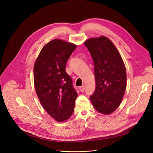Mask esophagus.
I'll return each mask as SVG.
<instances>
[{"mask_svg": "<svg viewBox=\"0 0 153 153\" xmlns=\"http://www.w3.org/2000/svg\"><path fill=\"white\" fill-rule=\"evenodd\" d=\"M85 89V86L84 85H82V86L79 87V90H80L81 91H82V92H84Z\"/></svg>", "mask_w": 153, "mask_h": 153, "instance_id": "esophagus-1", "label": "esophagus"}]
</instances>
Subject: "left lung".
<instances>
[{
  "mask_svg": "<svg viewBox=\"0 0 153 153\" xmlns=\"http://www.w3.org/2000/svg\"><path fill=\"white\" fill-rule=\"evenodd\" d=\"M93 59L96 89L90 100L96 111L110 114L120 105L126 89L127 74L120 53L105 36L86 41Z\"/></svg>",
  "mask_w": 153,
  "mask_h": 153,
  "instance_id": "8db88e82",
  "label": "left lung"
}]
</instances>
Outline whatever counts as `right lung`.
<instances>
[{"label": "right lung", "instance_id": "1", "mask_svg": "<svg viewBox=\"0 0 153 153\" xmlns=\"http://www.w3.org/2000/svg\"><path fill=\"white\" fill-rule=\"evenodd\" d=\"M74 44L53 39L41 49L34 66L36 92L44 109L57 122L72 115L78 93L65 66Z\"/></svg>", "mask_w": 153, "mask_h": 153}]
</instances>
